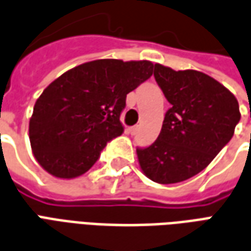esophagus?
<instances>
[{
  "instance_id": "1",
  "label": "esophagus",
  "mask_w": 251,
  "mask_h": 251,
  "mask_svg": "<svg viewBox=\"0 0 251 251\" xmlns=\"http://www.w3.org/2000/svg\"><path fill=\"white\" fill-rule=\"evenodd\" d=\"M137 131H138V126H131V127H129V133L130 134H136Z\"/></svg>"
}]
</instances>
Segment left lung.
I'll use <instances>...</instances> for the list:
<instances>
[{
  "mask_svg": "<svg viewBox=\"0 0 251 251\" xmlns=\"http://www.w3.org/2000/svg\"><path fill=\"white\" fill-rule=\"evenodd\" d=\"M154 79L171 109L157 140L138 148L137 157L147 177L174 184L201 172L231 140L239 104L223 84L200 71H175L157 63Z\"/></svg>",
  "mask_w": 251,
  "mask_h": 251,
  "instance_id": "left-lung-1",
  "label": "left lung"
}]
</instances>
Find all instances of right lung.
Here are the masks:
<instances>
[{"mask_svg": "<svg viewBox=\"0 0 251 251\" xmlns=\"http://www.w3.org/2000/svg\"><path fill=\"white\" fill-rule=\"evenodd\" d=\"M149 60L99 59L74 67L43 91L29 120L37 163L59 179H74L97 163L124 133L126 95L152 76Z\"/></svg>", "mask_w": 251, "mask_h": 251, "instance_id": "right-lung-1", "label": "right lung"}]
</instances>
